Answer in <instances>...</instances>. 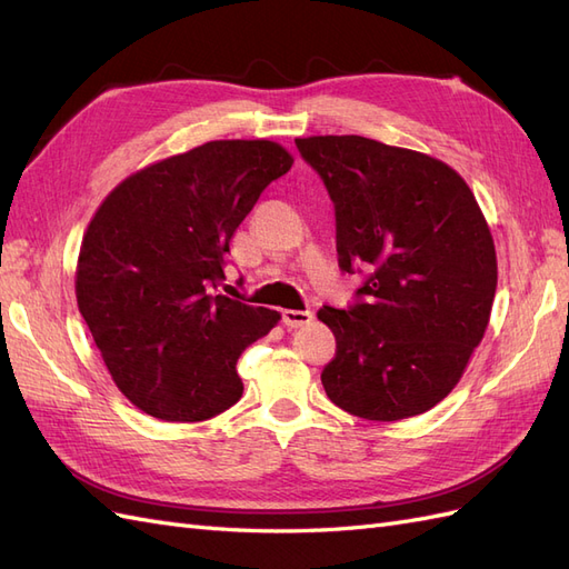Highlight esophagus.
I'll use <instances>...</instances> for the list:
<instances>
[{"label":"esophagus","mask_w":569,"mask_h":569,"mask_svg":"<svg viewBox=\"0 0 569 569\" xmlns=\"http://www.w3.org/2000/svg\"><path fill=\"white\" fill-rule=\"evenodd\" d=\"M282 322L287 327H291V330H297V327L311 325L313 322V313L311 311H291V308H287V311H282Z\"/></svg>","instance_id":"34e87169"}]
</instances>
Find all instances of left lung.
<instances>
[{
  "instance_id": "left-lung-1",
  "label": "left lung",
  "mask_w": 569,
  "mask_h": 569,
  "mask_svg": "<svg viewBox=\"0 0 569 569\" xmlns=\"http://www.w3.org/2000/svg\"><path fill=\"white\" fill-rule=\"evenodd\" d=\"M327 187L343 272H363L356 301L318 318L337 337L320 380L351 416L393 422L451 393L485 337L496 249L475 194L453 168L360 134L297 140Z\"/></svg>"
}]
</instances>
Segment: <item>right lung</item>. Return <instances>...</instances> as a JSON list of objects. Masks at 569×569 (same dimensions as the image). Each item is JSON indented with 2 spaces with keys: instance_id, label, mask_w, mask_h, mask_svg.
Here are the masks:
<instances>
[{
  "instance_id": "right-lung-1",
  "label": "right lung",
  "mask_w": 569,
  "mask_h": 569,
  "mask_svg": "<svg viewBox=\"0 0 569 569\" xmlns=\"http://www.w3.org/2000/svg\"><path fill=\"white\" fill-rule=\"evenodd\" d=\"M295 163L268 140H216L120 182L84 232L76 297L116 387L168 422L242 399L237 360L280 320L220 295L230 239Z\"/></svg>"
}]
</instances>
